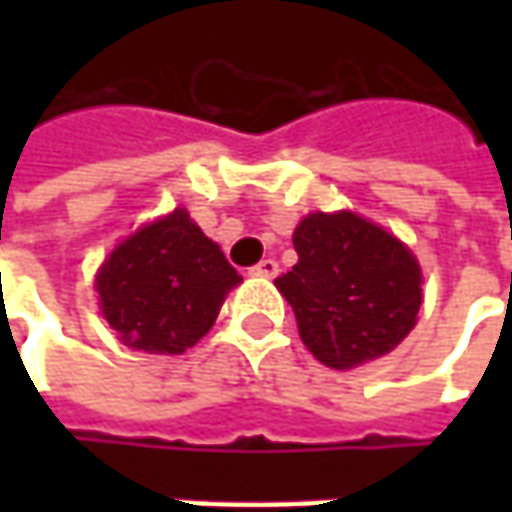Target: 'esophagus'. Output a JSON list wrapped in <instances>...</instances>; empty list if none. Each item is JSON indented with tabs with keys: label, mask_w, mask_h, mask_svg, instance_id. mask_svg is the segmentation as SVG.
Segmentation results:
<instances>
[{
	"label": "esophagus",
	"mask_w": 512,
	"mask_h": 512,
	"mask_svg": "<svg viewBox=\"0 0 512 512\" xmlns=\"http://www.w3.org/2000/svg\"><path fill=\"white\" fill-rule=\"evenodd\" d=\"M279 273V265L273 259H262L259 265L250 267V276H262V279H273Z\"/></svg>",
	"instance_id": "esophagus-1"
}]
</instances>
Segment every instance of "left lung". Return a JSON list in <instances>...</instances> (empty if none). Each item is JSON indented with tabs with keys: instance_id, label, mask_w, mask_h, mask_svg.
<instances>
[{
	"instance_id": "8db88e82",
	"label": "left lung",
	"mask_w": 512,
	"mask_h": 512,
	"mask_svg": "<svg viewBox=\"0 0 512 512\" xmlns=\"http://www.w3.org/2000/svg\"><path fill=\"white\" fill-rule=\"evenodd\" d=\"M299 262L276 279L307 350L347 370L379 359L416 325L422 270L382 227L353 213H310L293 233Z\"/></svg>"
}]
</instances>
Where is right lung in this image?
<instances>
[{"label": "right lung", "mask_w": 512, "mask_h": 512, "mask_svg": "<svg viewBox=\"0 0 512 512\" xmlns=\"http://www.w3.org/2000/svg\"><path fill=\"white\" fill-rule=\"evenodd\" d=\"M239 282L219 245L179 207L116 247L96 290L108 325L128 347L176 356L213 327Z\"/></svg>", "instance_id": "add662e5"}]
</instances>
